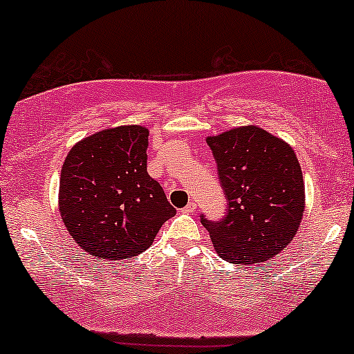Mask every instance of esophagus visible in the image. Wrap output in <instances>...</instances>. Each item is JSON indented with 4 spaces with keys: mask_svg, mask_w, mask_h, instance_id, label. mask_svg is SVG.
Masks as SVG:
<instances>
[{
    "mask_svg": "<svg viewBox=\"0 0 354 354\" xmlns=\"http://www.w3.org/2000/svg\"><path fill=\"white\" fill-rule=\"evenodd\" d=\"M194 211H196V203L194 201H191L188 206L183 207V212H186V214H193Z\"/></svg>",
    "mask_w": 354,
    "mask_h": 354,
    "instance_id": "1",
    "label": "esophagus"
}]
</instances>
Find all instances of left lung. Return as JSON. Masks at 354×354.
<instances>
[{"instance_id": "8db88e82", "label": "left lung", "mask_w": 354, "mask_h": 354, "mask_svg": "<svg viewBox=\"0 0 354 354\" xmlns=\"http://www.w3.org/2000/svg\"><path fill=\"white\" fill-rule=\"evenodd\" d=\"M227 199L225 216L201 214L224 261L259 263L290 244L301 223L305 186L297 155L259 127H241L207 138Z\"/></svg>"}]
</instances>
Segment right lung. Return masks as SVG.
<instances>
[{
  "mask_svg": "<svg viewBox=\"0 0 354 354\" xmlns=\"http://www.w3.org/2000/svg\"><path fill=\"white\" fill-rule=\"evenodd\" d=\"M150 131L140 125L93 133L62 165L59 207L67 231L95 259L122 261L153 244L176 209L147 173Z\"/></svg>",
  "mask_w": 354,
  "mask_h": 354,
  "instance_id": "add662e5",
  "label": "right lung"
}]
</instances>
